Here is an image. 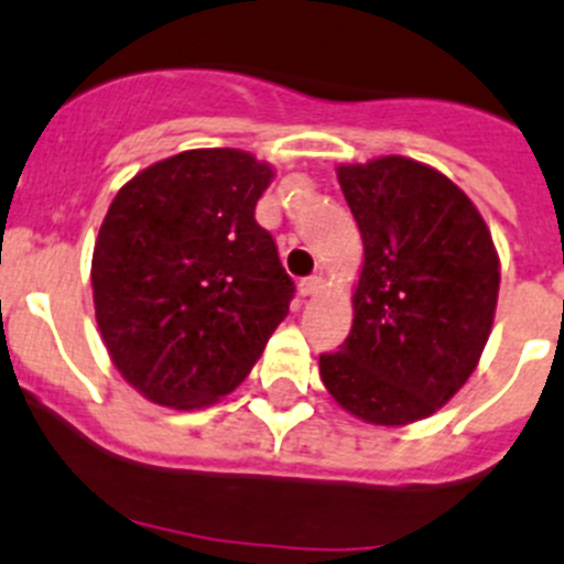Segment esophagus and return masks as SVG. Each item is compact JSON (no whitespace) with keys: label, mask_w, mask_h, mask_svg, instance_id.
Here are the masks:
<instances>
[{"label":"esophagus","mask_w":564,"mask_h":564,"mask_svg":"<svg viewBox=\"0 0 564 564\" xmlns=\"http://www.w3.org/2000/svg\"><path fill=\"white\" fill-rule=\"evenodd\" d=\"M321 290H323L321 276H310V280H301V284H299V293L304 295V299H310V295H317Z\"/></svg>","instance_id":"1"}]
</instances>
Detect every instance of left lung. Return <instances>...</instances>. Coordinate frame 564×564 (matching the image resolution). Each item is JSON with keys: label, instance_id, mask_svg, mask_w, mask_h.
<instances>
[{"label": "left lung", "instance_id": "1", "mask_svg": "<svg viewBox=\"0 0 564 564\" xmlns=\"http://www.w3.org/2000/svg\"><path fill=\"white\" fill-rule=\"evenodd\" d=\"M365 243L354 326L321 356L328 394L370 425L436 414L469 381L494 326L499 254L474 203L405 155L339 164Z\"/></svg>", "mask_w": 564, "mask_h": 564}]
</instances>
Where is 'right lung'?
<instances>
[{"mask_svg":"<svg viewBox=\"0 0 564 564\" xmlns=\"http://www.w3.org/2000/svg\"><path fill=\"white\" fill-rule=\"evenodd\" d=\"M274 166L247 150H183L111 199L93 252L95 321L120 376L150 403L192 411L230 394L290 310L254 205Z\"/></svg>","mask_w":564,"mask_h":564,"instance_id":"1","label":"right lung"}]
</instances>
